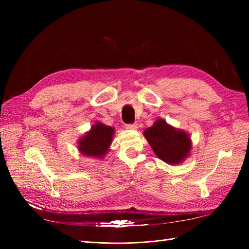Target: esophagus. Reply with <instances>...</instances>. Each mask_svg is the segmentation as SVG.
Wrapping results in <instances>:
<instances>
[{
  "label": "esophagus",
  "mask_w": 249,
  "mask_h": 249,
  "mask_svg": "<svg viewBox=\"0 0 249 249\" xmlns=\"http://www.w3.org/2000/svg\"><path fill=\"white\" fill-rule=\"evenodd\" d=\"M126 129H129V130H137L138 129V124H126Z\"/></svg>",
  "instance_id": "34e87169"
}]
</instances>
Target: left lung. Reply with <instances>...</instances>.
Listing matches in <instances>:
<instances>
[{
    "mask_svg": "<svg viewBox=\"0 0 249 249\" xmlns=\"http://www.w3.org/2000/svg\"><path fill=\"white\" fill-rule=\"evenodd\" d=\"M155 155L169 165L183 163L190 156L192 141L190 135L158 118L152 126L143 132Z\"/></svg>",
    "mask_w": 249,
    "mask_h": 249,
    "instance_id": "8db88e82",
    "label": "left lung"
}]
</instances>
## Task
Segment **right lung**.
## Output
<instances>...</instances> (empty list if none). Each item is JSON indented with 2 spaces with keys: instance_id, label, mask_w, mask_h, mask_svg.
Listing matches in <instances>:
<instances>
[{
  "instance_id": "1",
  "label": "right lung",
  "mask_w": 249,
  "mask_h": 249,
  "mask_svg": "<svg viewBox=\"0 0 249 249\" xmlns=\"http://www.w3.org/2000/svg\"><path fill=\"white\" fill-rule=\"evenodd\" d=\"M115 129L104 124L101 122L95 123L91 129L78 139V149L81 155L95 159H103L109 149L114 136Z\"/></svg>"
}]
</instances>
